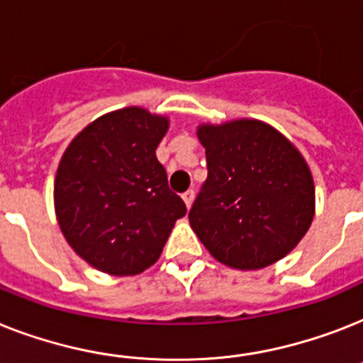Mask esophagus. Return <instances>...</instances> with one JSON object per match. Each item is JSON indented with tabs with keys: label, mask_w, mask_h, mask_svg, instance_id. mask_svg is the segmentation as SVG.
I'll return each mask as SVG.
<instances>
[{
	"label": "esophagus",
	"mask_w": 363,
	"mask_h": 363,
	"mask_svg": "<svg viewBox=\"0 0 363 363\" xmlns=\"http://www.w3.org/2000/svg\"><path fill=\"white\" fill-rule=\"evenodd\" d=\"M194 197H196V191H194V190H186L184 194H182V199H184V203H186L188 208L191 207V203H194Z\"/></svg>",
	"instance_id": "1"
}]
</instances>
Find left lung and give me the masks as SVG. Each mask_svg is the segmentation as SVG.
I'll use <instances>...</instances> for the list:
<instances>
[{"instance_id":"left-lung-1","label":"left lung","mask_w":363,"mask_h":363,"mask_svg":"<svg viewBox=\"0 0 363 363\" xmlns=\"http://www.w3.org/2000/svg\"><path fill=\"white\" fill-rule=\"evenodd\" d=\"M208 177L188 214L220 263L259 270L296 248L315 216L308 162L274 126L257 119L199 125Z\"/></svg>"}]
</instances>
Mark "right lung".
<instances>
[{"instance_id": "add662e5", "label": "right lung", "mask_w": 363, "mask_h": 363, "mask_svg": "<svg viewBox=\"0 0 363 363\" xmlns=\"http://www.w3.org/2000/svg\"><path fill=\"white\" fill-rule=\"evenodd\" d=\"M167 128L166 115L128 106L89 123L59 160V228L70 248L100 272L135 276L152 267L186 214L156 158Z\"/></svg>"}]
</instances>
